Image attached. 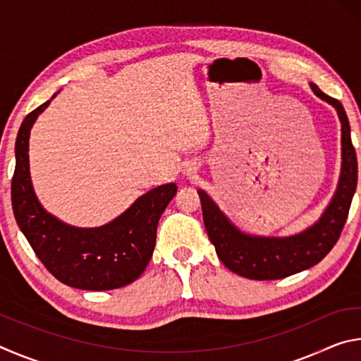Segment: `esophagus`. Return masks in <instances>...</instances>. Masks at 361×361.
<instances>
[{"instance_id":"obj_1","label":"esophagus","mask_w":361,"mask_h":361,"mask_svg":"<svg viewBox=\"0 0 361 361\" xmlns=\"http://www.w3.org/2000/svg\"><path fill=\"white\" fill-rule=\"evenodd\" d=\"M188 172H189V170H188Z\"/></svg>"}]
</instances>
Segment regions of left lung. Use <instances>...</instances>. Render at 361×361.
Instances as JSON below:
<instances>
[{
    "label": "left lung",
    "instance_id": "left-lung-1",
    "mask_svg": "<svg viewBox=\"0 0 361 361\" xmlns=\"http://www.w3.org/2000/svg\"><path fill=\"white\" fill-rule=\"evenodd\" d=\"M317 97L336 108L342 126V172L338 191L323 216L312 228L291 237H252L242 234L232 226L216 204L204 191H199L202 204L204 224L215 245L218 258L229 271L252 280H277L293 276L320 262L338 242L352 197L357 189V154L350 138V126L345 109L333 99L310 84Z\"/></svg>",
    "mask_w": 361,
    "mask_h": 361
}]
</instances>
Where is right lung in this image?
Segmentation results:
<instances>
[{
	"label": "right lung",
	"instance_id": "right-lung-1",
	"mask_svg": "<svg viewBox=\"0 0 361 361\" xmlns=\"http://www.w3.org/2000/svg\"><path fill=\"white\" fill-rule=\"evenodd\" d=\"M51 100L23 119L16 140L11 195L16 221L33 252L60 282L79 290H114L142 276L156 245L157 223L176 185L157 186L138 197L111 223L79 229L60 223L36 199L28 169L30 129Z\"/></svg>",
	"mask_w": 361,
	"mask_h": 361
}]
</instances>
